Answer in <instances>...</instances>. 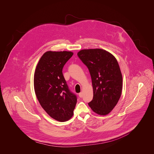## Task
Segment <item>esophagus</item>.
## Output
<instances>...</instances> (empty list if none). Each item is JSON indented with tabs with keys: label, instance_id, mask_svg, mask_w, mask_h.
Returning a JSON list of instances; mask_svg holds the SVG:
<instances>
[{
	"label": "esophagus",
	"instance_id": "34e87169",
	"mask_svg": "<svg viewBox=\"0 0 154 154\" xmlns=\"http://www.w3.org/2000/svg\"><path fill=\"white\" fill-rule=\"evenodd\" d=\"M82 96H83V92H81L79 94V97L80 98H82Z\"/></svg>",
	"mask_w": 154,
	"mask_h": 154
}]
</instances>
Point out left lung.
<instances>
[{
  "label": "left lung",
  "instance_id": "left-lung-1",
  "mask_svg": "<svg viewBox=\"0 0 154 154\" xmlns=\"http://www.w3.org/2000/svg\"><path fill=\"white\" fill-rule=\"evenodd\" d=\"M77 54L91 76L93 99L89 106L99 115L108 114L117 104L122 92L123 78L117 59L101 48L81 50Z\"/></svg>",
  "mask_w": 154,
  "mask_h": 154
}]
</instances>
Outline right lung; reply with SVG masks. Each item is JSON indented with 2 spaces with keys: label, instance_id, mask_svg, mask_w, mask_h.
<instances>
[{
  "label": "right lung",
  "instance_id": "obj_1",
  "mask_svg": "<svg viewBox=\"0 0 154 154\" xmlns=\"http://www.w3.org/2000/svg\"><path fill=\"white\" fill-rule=\"evenodd\" d=\"M73 54L67 51H46L34 72V90L41 106L51 118L61 122L73 116L77 102L62 73L63 66Z\"/></svg>",
  "mask_w": 154,
  "mask_h": 154
}]
</instances>
